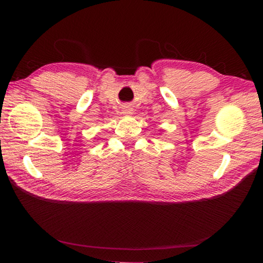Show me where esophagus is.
Instances as JSON below:
<instances>
[{
	"instance_id": "1",
	"label": "esophagus",
	"mask_w": 263,
	"mask_h": 263,
	"mask_svg": "<svg viewBox=\"0 0 263 263\" xmlns=\"http://www.w3.org/2000/svg\"><path fill=\"white\" fill-rule=\"evenodd\" d=\"M122 111H123V114H125V115H131L132 114V108L130 105H124Z\"/></svg>"
}]
</instances>
